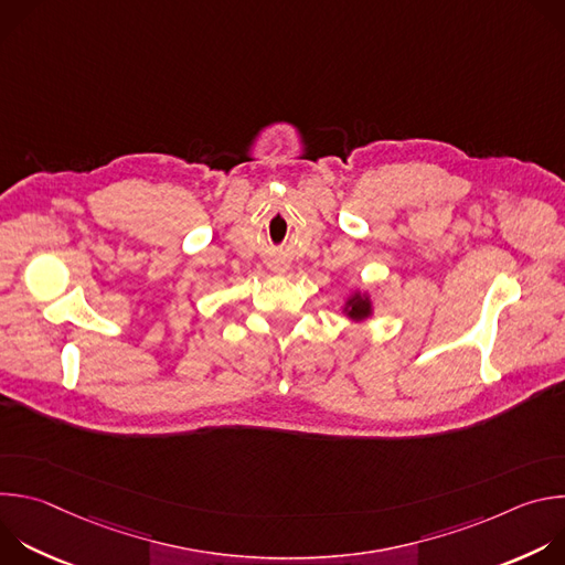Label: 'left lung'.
<instances>
[{
  "label": "left lung",
  "instance_id": "8db88e82",
  "mask_svg": "<svg viewBox=\"0 0 565 565\" xmlns=\"http://www.w3.org/2000/svg\"><path fill=\"white\" fill-rule=\"evenodd\" d=\"M344 312L347 317H351L353 321H364L366 317H371L373 312V303H371V297L366 292H353L347 303H344Z\"/></svg>",
  "mask_w": 565,
  "mask_h": 565
}]
</instances>
